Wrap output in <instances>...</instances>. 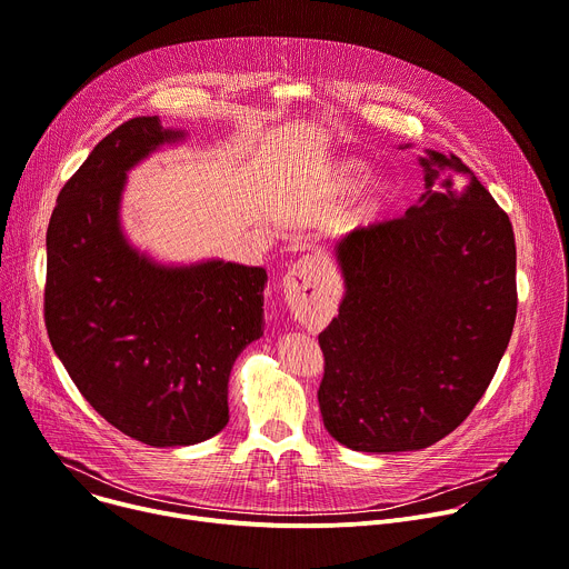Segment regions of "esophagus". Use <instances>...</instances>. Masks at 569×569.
Instances as JSON below:
<instances>
[{
  "label": "esophagus",
  "instance_id": "1",
  "mask_svg": "<svg viewBox=\"0 0 569 569\" xmlns=\"http://www.w3.org/2000/svg\"><path fill=\"white\" fill-rule=\"evenodd\" d=\"M327 277H329L327 263L312 257H303L283 277V292L292 306L303 303L321 290V283L327 281Z\"/></svg>",
  "mask_w": 569,
  "mask_h": 569
}]
</instances>
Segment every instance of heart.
I'll return each mask as SVG.
<instances>
[{
	"instance_id": "obj_1",
	"label": "heart",
	"mask_w": 569,
	"mask_h": 569,
	"mask_svg": "<svg viewBox=\"0 0 569 569\" xmlns=\"http://www.w3.org/2000/svg\"><path fill=\"white\" fill-rule=\"evenodd\" d=\"M369 173V164L358 157H342L329 167L323 187L329 196L342 198L353 193V200L345 213V222L353 229L371 227L380 222L398 200V184L391 176L385 173Z\"/></svg>"
}]
</instances>
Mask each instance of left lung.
<instances>
[{
	"mask_svg": "<svg viewBox=\"0 0 569 569\" xmlns=\"http://www.w3.org/2000/svg\"><path fill=\"white\" fill-rule=\"evenodd\" d=\"M419 161V204L333 246L345 297L319 333L317 400L323 428L360 452L450 435L493 380L516 321L509 216L459 157Z\"/></svg>",
	"mask_w": 569,
	"mask_h": 569,
	"instance_id": "left-lung-1",
	"label": "left lung"
}]
</instances>
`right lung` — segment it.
Here are the masks:
<instances>
[{
  "instance_id": "right-lung-1",
  "label": "right lung",
  "mask_w": 569,
  "mask_h": 569,
  "mask_svg": "<svg viewBox=\"0 0 569 569\" xmlns=\"http://www.w3.org/2000/svg\"><path fill=\"white\" fill-rule=\"evenodd\" d=\"M184 130L121 123L62 187L47 229L44 321L92 408L152 446H193L229 421L227 382L263 336V268L209 259L164 266L121 229L126 176Z\"/></svg>"
}]
</instances>
